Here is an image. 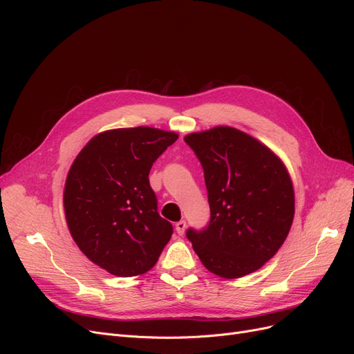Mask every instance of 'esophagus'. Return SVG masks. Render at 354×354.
Listing matches in <instances>:
<instances>
[{
	"label": "esophagus",
	"instance_id": "34e87169",
	"mask_svg": "<svg viewBox=\"0 0 354 354\" xmlns=\"http://www.w3.org/2000/svg\"><path fill=\"white\" fill-rule=\"evenodd\" d=\"M175 228H176V232H178L179 235H183V234H185V230H187V222H185V221L176 222Z\"/></svg>",
	"mask_w": 354,
	"mask_h": 354
}]
</instances>
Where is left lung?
<instances>
[{
	"instance_id": "1",
	"label": "left lung",
	"mask_w": 354,
	"mask_h": 354,
	"mask_svg": "<svg viewBox=\"0 0 354 354\" xmlns=\"http://www.w3.org/2000/svg\"><path fill=\"white\" fill-rule=\"evenodd\" d=\"M183 140L202 165L208 191V225L187 231L202 264L224 278L261 268L283 245L294 218V189L284 163L230 126Z\"/></svg>"
}]
</instances>
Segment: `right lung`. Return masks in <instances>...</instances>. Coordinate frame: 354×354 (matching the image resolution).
<instances>
[{"label":"right lung","mask_w":354,"mask_h":354,"mask_svg":"<svg viewBox=\"0 0 354 354\" xmlns=\"http://www.w3.org/2000/svg\"><path fill=\"white\" fill-rule=\"evenodd\" d=\"M176 139L146 126L107 130L70 167L63 198L70 234L90 261L110 274H145L169 243L174 227L158 212L149 172Z\"/></svg>","instance_id":"obj_1"}]
</instances>
